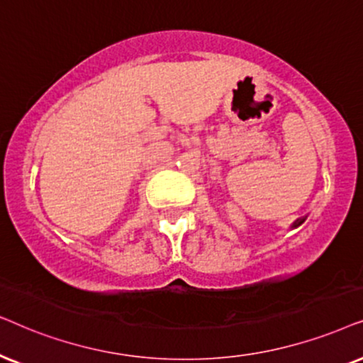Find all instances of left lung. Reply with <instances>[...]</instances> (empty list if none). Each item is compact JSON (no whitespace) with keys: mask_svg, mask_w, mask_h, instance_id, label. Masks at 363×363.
I'll list each match as a JSON object with an SVG mask.
<instances>
[{"mask_svg":"<svg viewBox=\"0 0 363 363\" xmlns=\"http://www.w3.org/2000/svg\"><path fill=\"white\" fill-rule=\"evenodd\" d=\"M303 220H306V217H301V219H297L296 222L292 224V229H296V227H298L301 224H303Z\"/></svg>","mask_w":363,"mask_h":363,"instance_id":"obj_1","label":"left lung"}]
</instances>
